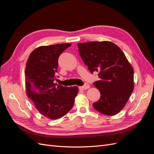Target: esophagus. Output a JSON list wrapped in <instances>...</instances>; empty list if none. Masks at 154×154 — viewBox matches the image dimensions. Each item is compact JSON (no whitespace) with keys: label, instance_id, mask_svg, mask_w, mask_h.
Here are the masks:
<instances>
[{"label":"esophagus","instance_id":"1","mask_svg":"<svg viewBox=\"0 0 154 154\" xmlns=\"http://www.w3.org/2000/svg\"><path fill=\"white\" fill-rule=\"evenodd\" d=\"M89 87H90L89 84H88L87 83H85L84 85L79 87V88H80V90H85V89H87V88H88Z\"/></svg>","mask_w":154,"mask_h":154}]
</instances>
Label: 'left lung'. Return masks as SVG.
I'll return each instance as SVG.
<instances>
[{
	"label": "left lung",
	"mask_w": 154,
	"mask_h": 154,
	"mask_svg": "<svg viewBox=\"0 0 154 154\" xmlns=\"http://www.w3.org/2000/svg\"><path fill=\"white\" fill-rule=\"evenodd\" d=\"M83 62L91 73L98 72L100 80L93 83L100 99L93 103L100 113L112 116L119 112L134 90V70L122 50L108 41L78 44Z\"/></svg>",
	"instance_id": "left-lung-1"
}]
</instances>
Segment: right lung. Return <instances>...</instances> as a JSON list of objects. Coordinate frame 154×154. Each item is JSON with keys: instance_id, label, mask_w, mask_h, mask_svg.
<instances>
[{"instance_id": "1", "label": "right lung", "mask_w": 154, "mask_h": 154, "mask_svg": "<svg viewBox=\"0 0 154 154\" xmlns=\"http://www.w3.org/2000/svg\"><path fill=\"white\" fill-rule=\"evenodd\" d=\"M71 45L40 46L30 54L26 63L27 95L39 112L51 119H60L68 113L78 92L76 86L67 87L54 83L60 55Z\"/></svg>"}]
</instances>
